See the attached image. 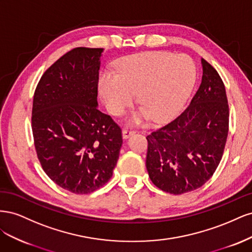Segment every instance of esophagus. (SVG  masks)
Listing matches in <instances>:
<instances>
[{"mask_svg":"<svg viewBox=\"0 0 252 252\" xmlns=\"http://www.w3.org/2000/svg\"><path fill=\"white\" fill-rule=\"evenodd\" d=\"M135 131L132 130V129H129V128H123V130H122V134H123V138L124 139H128L129 136L134 134Z\"/></svg>","mask_w":252,"mask_h":252,"instance_id":"34e87169","label":"esophagus"}]
</instances>
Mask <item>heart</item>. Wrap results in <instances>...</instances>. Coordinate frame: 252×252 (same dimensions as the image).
Listing matches in <instances>:
<instances>
[{
	"label": "heart",
	"mask_w": 252,
	"mask_h": 252,
	"mask_svg": "<svg viewBox=\"0 0 252 252\" xmlns=\"http://www.w3.org/2000/svg\"><path fill=\"white\" fill-rule=\"evenodd\" d=\"M117 74L102 72L100 93L108 110L120 116L132 104L133 94L141 110L133 121L150 118L156 123L168 121L185 104L195 80V67L187 57L166 52L125 58L118 63Z\"/></svg>",
	"instance_id": "1"
}]
</instances>
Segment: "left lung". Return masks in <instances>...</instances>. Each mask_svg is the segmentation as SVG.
Here are the masks:
<instances>
[{
  "instance_id": "obj_1",
  "label": "left lung",
  "mask_w": 252,
  "mask_h": 252,
  "mask_svg": "<svg viewBox=\"0 0 252 252\" xmlns=\"http://www.w3.org/2000/svg\"><path fill=\"white\" fill-rule=\"evenodd\" d=\"M202 83L188 107L146 136V168L165 192L182 194L203 186L222 159L229 129L225 85L202 59Z\"/></svg>"
}]
</instances>
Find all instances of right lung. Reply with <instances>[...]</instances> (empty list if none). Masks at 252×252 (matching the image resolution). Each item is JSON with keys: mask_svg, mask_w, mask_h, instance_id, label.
Wrapping results in <instances>:
<instances>
[{"mask_svg": "<svg viewBox=\"0 0 252 252\" xmlns=\"http://www.w3.org/2000/svg\"><path fill=\"white\" fill-rule=\"evenodd\" d=\"M103 48L77 47L44 72L34 91L32 128L43 170L63 189L87 194L117 165L122 130L97 106Z\"/></svg>", "mask_w": 252, "mask_h": 252, "instance_id": "right-lung-1", "label": "right lung"}]
</instances>
